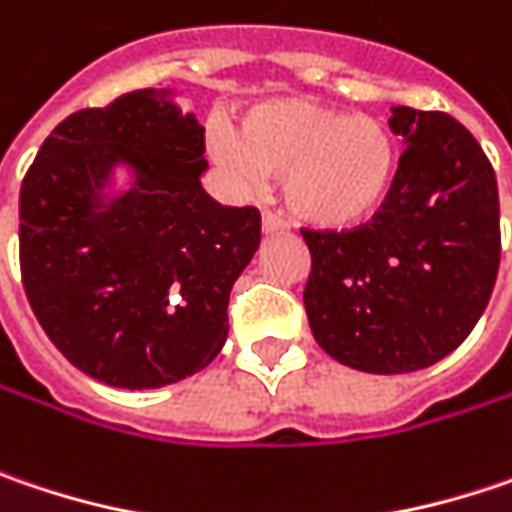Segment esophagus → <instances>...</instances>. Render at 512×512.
<instances>
[{"instance_id":"esophagus-1","label":"esophagus","mask_w":512,"mask_h":512,"mask_svg":"<svg viewBox=\"0 0 512 512\" xmlns=\"http://www.w3.org/2000/svg\"><path fill=\"white\" fill-rule=\"evenodd\" d=\"M262 233L265 236H276V233H285V221L274 215V212H265L262 215Z\"/></svg>"}]
</instances>
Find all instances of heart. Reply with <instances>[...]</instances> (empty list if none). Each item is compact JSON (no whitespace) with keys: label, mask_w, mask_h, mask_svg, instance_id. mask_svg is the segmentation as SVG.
<instances>
[{"label":"heart","mask_w":512,"mask_h":512,"mask_svg":"<svg viewBox=\"0 0 512 512\" xmlns=\"http://www.w3.org/2000/svg\"><path fill=\"white\" fill-rule=\"evenodd\" d=\"M206 145L238 177L282 174L291 215L320 230L370 218L396 174V142L382 119L349 116L311 98L262 101L236 130L212 125Z\"/></svg>","instance_id":"heart-1"}]
</instances>
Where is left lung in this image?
I'll use <instances>...</instances> for the list:
<instances>
[{
  "label": "left lung",
  "instance_id": "8db88e82",
  "mask_svg": "<svg viewBox=\"0 0 512 512\" xmlns=\"http://www.w3.org/2000/svg\"><path fill=\"white\" fill-rule=\"evenodd\" d=\"M405 151L382 209L347 233L303 230L314 341L352 370L396 376L437 364L490 303L501 233L484 148L449 113L393 107Z\"/></svg>",
  "mask_w": 512,
  "mask_h": 512
}]
</instances>
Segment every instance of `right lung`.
<instances>
[{
    "label": "right lung",
    "instance_id": "right-lung-1",
    "mask_svg": "<svg viewBox=\"0 0 512 512\" xmlns=\"http://www.w3.org/2000/svg\"><path fill=\"white\" fill-rule=\"evenodd\" d=\"M203 171L201 122L154 87L72 113L37 151L19 189L22 285L81 373L154 390L221 352L262 233L253 206L203 192Z\"/></svg>",
    "mask_w": 512,
    "mask_h": 512
}]
</instances>
